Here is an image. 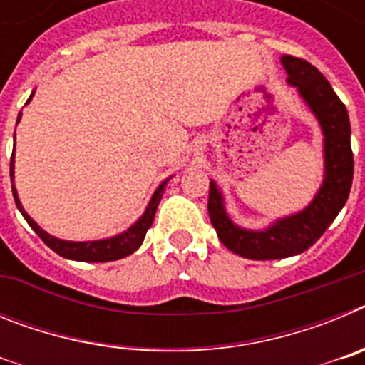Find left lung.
Masks as SVG:
<instances>
[{
    "label": "left lung",
    "instance_id": "left-lung-1",
    "mask_svg": "<svg viewBox=\"0 0 365 365\" xmlns=\"http://www.w3.org/2000/svg\"><path fill=\"white\" fill-rule=\"evenodd\" d=\"M287 83L296 87L324 131L325 175L320 190L302 212L274 221L265 230L237 227L225 210V199L210 180L208 214L222 245L247 259H282L302 254L320 240L322 234L344 208L353 185L349 115L324 74L302 58L282 56Z\"/></svg>",
    "mask_w": 365,
    "mask_h": 365
}]
</instances>
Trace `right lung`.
Segmentation results:
<instances>
[{"mask_svg":"<svg viewBox=\"0 0 365 365\" xmlns=\"http://www.w3.org/2000/svg\"><path fill=\"white\" fill-rule=\"evenodd\" d=\"M32 95H34V93H32ZM32 95L29 96L27 104L31 102ZM19 118H21V113L18 115V122ZM11 182H14V153H12L11 157ZM166 182L168 179L164 180L159 188L155 190V193L151 195L150 202H148L146 206V212L138 217V221L135 222V225H131V227L125 232H122V234L113 235V237H108V240L96 241H66L58 240L54 235L47 234V232H45L43 228L38 227V222L34 221V219H31V215L24 210V206H21V202H19L18 199V192H16L14 185H12V195H14L16 206H18V210L21 212V215L25 217V221L31 225L32 230L40 235L41 241H43L47 247L53 248L54 252L60 254L62 257H67V259L89 261V263H104V261H115L130 256V254H133L135 250L143 245L148 228H150L151 222H153L155 212H157V206H159L160 197H163Z\"/></svg>","mask_w":365,"mask_h":365,"instance_id":"add662e5","label":"right lung"}]
</instances>
